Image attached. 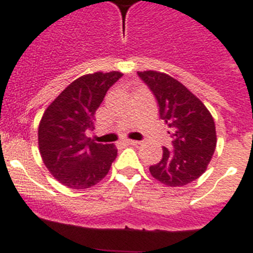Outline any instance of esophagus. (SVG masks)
Listing matches in <instances>:
<instances>
[{"label":"esophagus","mask_w":253,"mask_h":253,"mask_svg":"<svg viewBox=\"0 0 253 253\" xmlns=\"http://www.w3.org/2000/svg\"><path fill=\"white\" fill-rule=\"evenodd\" d=\"M125 144H129V146H139L140 142H138V140L126 139V140H125Z\"/></svg>","instance_id":"esophagus-1"}]
</instances>
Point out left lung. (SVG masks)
Wrapping results in <instances>:
<instances>
[{"mask_svg":"<svg viewBox=\"0 0 253 253\" xmlns=\"http://www.w3.org/2000/svg\"><path fill=\"white\" fill-rule=\"evenodd\" d=\"M158 101L160 116L169 128L171 149L149 167L161 184L185 186L207 171L216 147L215 123L207 106L176 78L158 71L138 72Z\"/></svg>","mask_w":253,"mask_h":253,"instance_id":"8db88e82","label":"left lung"}]
</instances>
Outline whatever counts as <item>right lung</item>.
<instances>
[{
	"label": "right lung",
	"instance_id": "right-lung-1",
	"mask_svg": "<svg viewBox=\"0 0 253 253\" xmlns=\"http://www.w3.org/2000/svg\"><path fill=\"white\" fill-rule=\"evenodd\" d=\"M122 72L84 75L64 88L44 111L38 144L51 176L69 189H88L107 175L118 149L86 137L95 129V114Z\"/></svg>",
	"mask_w": 253,
	"mask_h": 253
}]
</instances>
